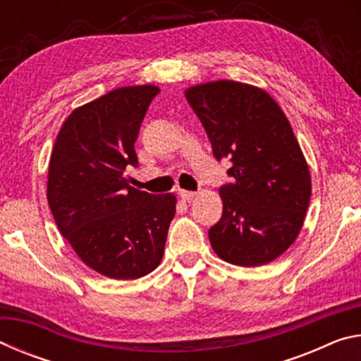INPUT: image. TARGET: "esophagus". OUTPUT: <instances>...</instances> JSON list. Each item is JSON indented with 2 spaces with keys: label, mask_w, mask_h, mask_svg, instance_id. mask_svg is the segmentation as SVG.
<instances>
[{
  "label": "esophagus",
  "mask_w": 361,
  "mask_h": 361,
  "mask_svg": "<svg viewBox=\"0 0 361 361\" xmlns=\"http://www.w3.org/2000/svg\"><path fill=\"white\" fill-rule=\"evenodd\" d=\"M178 195L183 200H192L197 192H192V191H186V189H178Z\"/></svg>",
  "instance_id": "obj_1"
}]
</instances>
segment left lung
Masks as SVG:
<instances>
[{"label": "left lung", "instance_id": "left-lung-1", "mask_svg": "<svg viewBox=\"0 0 361 361\" xmlns=\"http://www.w3.org/2000/svg\"><path fill=\"white\" fill-rule=\"evenodd\" d=\"M216 161L232 183L219 188L221 219L209 229L213 252L237 266L279 258L299 234L310 200V173L286 116L253 85L216 81L186 90Z\"/></svg>", "mask_w": 361, "mask_h": 361}]
</instances>
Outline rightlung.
I'll return each mask as SVG.
<instances>
[{
    "label": "right lung",
    "mask_w": 361,
    "mask_h": 361,
    "mask_svg": "<svg viewBox=\"0 0 361 361\" xmlns=\"http://www.w3.org/2000/svg\"><path fill=\"white\" fill-rule=\"evenodd\" d=\"M154 85L108 92L73 111L60 129L49 164L47 202L76 255L102 276L133 280L162 259L175 195L132 188L135 142Z\"/></svg>",
    "instance_id": "1"
}]
</instances>
